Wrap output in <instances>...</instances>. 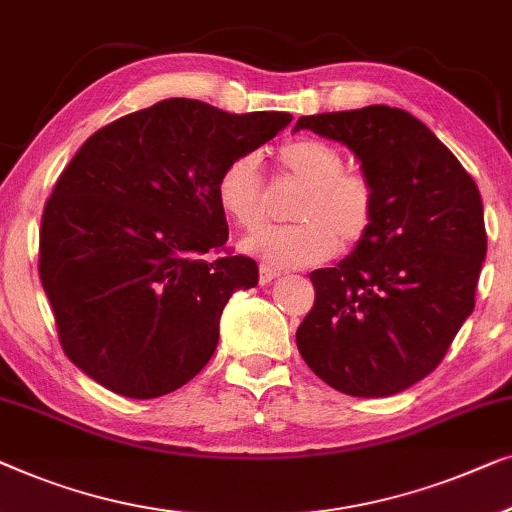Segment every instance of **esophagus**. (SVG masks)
Returning a JSON list of instances; mask_svg holds the SVG:
<instances>
[{"mask_svg":"<svg viewBox=\"0 0 512 512\" xmlns=\"http://www.w3.org/2000/svg\"><path fill=\"white\" fill-rule=\"evenodd\" d=\"M280 276V269H273L269 264H259V285H269L271 280Z\"/></svg>","mask_w":512,"mask_h":512,"instance_id":"esophagus-1","label":"esophagus"}]
</instances>
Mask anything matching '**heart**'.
<instances>
[{
    "label": "heart",
    "mask_w": 512,
    "mask_h": 512,
    "mask_svg": "<svg viewBox=\"0 0 512 512\" xmlns=\"http://www.w3.org/2000/svg\"><path fill=\"white\" fill-rule=\"evenodd\" d=\"M287 178L304 185L294 201V225L262 229L243 239L241 248L271 266H308L325 262L343 246H357L376 215V192L366 176L345 169L338 148L320 139H294L278 150ZM215 197L222 213L241 229H257L266 220V187L259 157H234L220 171Z\"/></svg>",
    "instance_id": "obj_1"
}]
</instances>
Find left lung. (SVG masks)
<instances>
[{
  "instance_id": "1",
  "label": "left lung",
  "mask_w": 512,
  "mask_h": 512,
  "mask_svg": "<svg viewBox=\"0 0 512 512\" xmlns=\"http://www.w3.org/2000/svg\"><path fill=\"white\" fill-rule=\"evenodd\" d=\"M348 146L376 192L371 229L331 269L297 348L315 376L350 397H390L441 364L473 313L487 253L478 185L408 111L373 104L294 125Z\"/></svg>"
}]
</instances>
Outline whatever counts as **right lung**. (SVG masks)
<instances>
[{"instance_id":"1","label":"right lung","mask_w":512,"mask_h":512,"mask_svg":"<svg viewBox=\"0 0 512 512\" xmlns=\"http://www.w3.org/2000/svg\"><path fill=\"white\" fill-rule=\"evenodd\" d=\"M290 122L176 97L78 148L43 208L39 276L62 350L85 376L155 399L204 369L229 297L257 285L255 259H206L229 239L215 183Z\"/></svg>"}]
</instances>
